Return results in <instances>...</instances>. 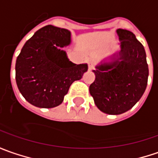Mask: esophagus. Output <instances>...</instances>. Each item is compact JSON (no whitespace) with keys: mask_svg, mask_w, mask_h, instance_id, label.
Here are the masks:
<instances>
[{"mask_svg":"<svg viewBox=\"0 0 158 158\" xmlns=\"http://www.w3.org/2000/svg\"><path fill=\"white\" fill-rule=\"evenodd\" d=\"M88 68H89V70H93V69L94 68V63L93 62V61H90L88 63Z\"/></svg>","mask_w":158,"mask_h":158,"instance_id":"obj_1","label":"esophagus"}]
</instances>
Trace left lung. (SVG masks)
Listing matches in <instances>:
<instances>
[{"mask_svg": "<svg viewBox=\"0 0 158 158\" xmlns=\"http://www.w3.org/2000/svg\"><path fill=\"white\" fill-rule=\"evenodd\" d=\"M121 51L110 62H101L93 72L95 80L90 94L97 107L107 114H121L131 109L146 89L149 67L143 44L131 31L116 30Z\"/></svg>", "mask_w": 158, "mask_h": 158, "instance_id": "1", "label": "left lung"}]
</instances>
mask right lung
I'll list each match as a JSON object with an SVG mask.
<instances>
[{
  "label": "right lung",
  "instance_id": "1",
  "mask_svg": "<svg viewBox=\"0 0 158 158\" xmlns=\"http://www.w3.org/2000/svg\"><path fill=\"white\" fill-rule=\"evenodd\" d=\"M71 44L66 29L47 25L25 43L15 63V80L22 95L33 106L60 105L71 85L87 71L86 64L71 62L60 47Z\"/></svg>",
  "mask_w": 158,
  "mask_h": 158
}]
</instances>
